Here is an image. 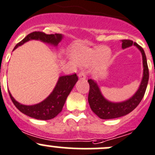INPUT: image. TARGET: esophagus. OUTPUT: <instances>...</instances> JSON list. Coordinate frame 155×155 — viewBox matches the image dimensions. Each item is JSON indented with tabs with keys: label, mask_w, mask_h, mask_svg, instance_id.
<instances>
[{
	"label": "esophagus",
	"mask_w": 155,
	"mask_h": 155,
	"mask_svg": "<svg viewBox=\"0 0 155 155\" xmlns=\"http://www.w3.org/2000/svg\"><path fill=\"white\" fill-rule=\"evenodd\" d=\"M78 76H79V78L80 79H85V78H86V75H85V72H80V73H79V75H78Z\"/></svg>",
	"instance_id": "34e87169"
}]
</instances>
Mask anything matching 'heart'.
I'll return each mask as SVG.
<instances>
[{"mask_svg": "<svg viewBox=\"0 0 155 155\" xmlns=\"http://www.w3.org/2000/svg\"><path fill=\"white\" fill-rule=\"evenodd\" d=\"M70 55L76 63L81 66H86L93 64V68L96 71H101L108 68L111 58V51L104 46L89 48L81 44L73 46Z\"/></svg>", "mask_w": 155, "mask_h": 155, "instance_id": "1", "label": "heart"}]
</instances>
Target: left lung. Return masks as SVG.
<instances>
[{"instance_id": "1", "label": "left lung", "mask_w": 155, "mask_h": 155, "mask_svg": "<svg viewBox=\"0 0 155 155\" xmlns=\"http://www.w3.org/2000/svg\"><path fill=\"white\" fill-rule=\"evenodd\" d=\"M121 42H122L123 49L134 45L141 52L143 66V78L137 92L129 99L118 103L111 102L106 99L101 93V89L96 81L93 79H88L87 82L90 85V89H89L87 100H88L89 105L91 110L101 119H112V118H119L132 112L141 102L148 85L149 73H148L146 56L143 48L137 43H134L132 40H121Z\"/></svg>"}]
</instances>
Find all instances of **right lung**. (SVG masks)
I'll use <instances>...</instances> for the list:
<instances>
[{"mask_svg": "<svg viewBox=\"0 0 155 155\" xmlns=\"http://www.w3.org/2000/svg\"><path fill=\"white\" fill-rule=\"evenodd\" d=\"M64 36L61 34H46L40 31H34L26 36L15 46L13 50L29 40H40L45 43L57 46ZM78 81L76 74L60 76L51 93L42 102L34 105L27 106L15 101L9 91V94L15 107L21 112L31 118L39 120H49L57 116L62 111L67 97Z\"/></svg>", "mask_w": 155, "mask_h": 155, "instance_id": "1", "label": "right lung"}]
</instances>
